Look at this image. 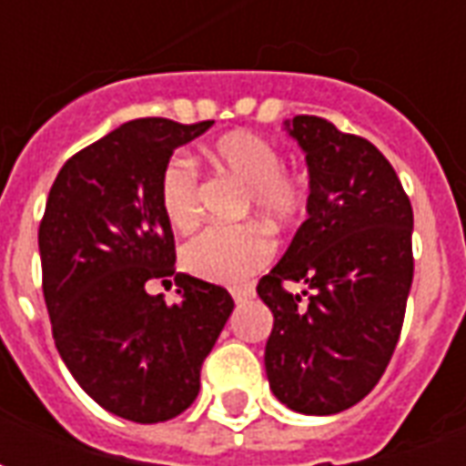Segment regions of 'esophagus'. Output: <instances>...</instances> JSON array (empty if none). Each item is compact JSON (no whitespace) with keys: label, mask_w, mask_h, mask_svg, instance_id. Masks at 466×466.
Segmentation results:
<instances>
[{"label":"esophagus","mask_w":466,"mask_h":466,"mask_svg":"<svg viewBox=\"0 0 466 466\" xmlns=\"http://www.w3.org/2000/svg\"><path fill=\"white\" fill-rule=\"evenodd\" d=\"M249 297H252V289H232V299H234V302H237V304L247 302Z\"/></svg>","instance_id":"esophagus-1"}]
</instances>
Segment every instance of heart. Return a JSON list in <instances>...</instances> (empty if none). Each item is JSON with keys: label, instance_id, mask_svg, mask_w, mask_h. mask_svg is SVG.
<instances>
[{"label": "heart", "instance_id": "obj_1", "mask_svg": "<svg viewBox=\"0 0 466 466\" xmlns=\"http://www.w3.org/2000/svg\"><path fill=\"white\" fill-rule=\"evenodd\" d=\"M209 159L247 187V207L274 227H289L307 209V187L299 177L284 172L279 147L262 134H227L214 144ZM159 202L177 232L199 222V172L189 157H174L164 167ZM272 252L269 234L257 224L207 227L182 247V267L207 282L239 284L262 269Z\"/></svg>", "mask_w": 466, "mask_h": 466}]
</instances>
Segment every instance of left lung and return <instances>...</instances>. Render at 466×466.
<instances>
[{"label": "left lung", "mask_w": 466, "mask_h": 466, "mask_svg": "<svg viewBox=\"0 0 466 466\" xmlns=\"http://www.w3.org/2000/svg\"><path fill=\"white\" fill-rule=\"evenodd\" d=\"M307 154V219L257 284L274 314L264 367L274 397L302 414L361 401L400 342L414 257L410 197L387 157L322 116L284 124ZM307 283L302 295L283 289Z\"/></svg>", "instance_id": "obj_1"}]
</instances>
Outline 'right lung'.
I'll use <instances>...</instances> for the list:
<instances>
[{
    "instance_id": "right-lung-1",
    "label": "right lung",
    "mask_w": 466,
    "mask_h": 466,
    "mask_svg": "<svg viewBox=\"0 0 466 466\" xmlns=\"http://www.w3.org/2000/svg\"><path fill=\"white\" fill-rule=\"evenodd\" d=\"M214 122L147 116L89 144L56 174L39 224L42 289L59 357L116 417L157 424L199 394V371L234 309L229 292L177 274L180 302L146 292L174 276L159 179L177 147Z\"/></svg>"
}]
</instances>
